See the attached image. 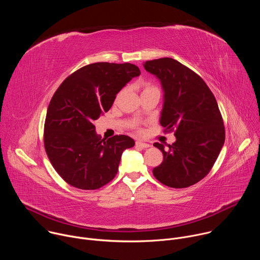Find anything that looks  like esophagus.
<instances>
[{"label": "esophagus", "instance_id": "1", "mask_svg": "<svg viewBox=\"0 0 260 260\" xmlns=\"http://www.w3.org/2000/svg\"><path fill=\"white\" fill-rule=\"evenodd\" d=\"M136 146H137V147H141V148H149V147H150V144L144 143V142H141V141H137V142H136Z\"/></svg>", "mask_w": 260, "mask_h": 260}]
</instances>
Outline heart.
Listing matches in <instances>:
<instances>
[{"label":"heart","instance_id":"heart-1","mask_svg":"<svg viewBox=\"0 0 260 260\" xmlns=\"http://www.w3.org/2000/svg\"><path fill=\"white\" fill-rule=\"evenodd\" d=\"M152 88H155L154 86H152V85H149V84H146L145 85V89L144 90H147V89H152Z\"/></svg>","mask_w":260,"mask_h":260}]
</instances>
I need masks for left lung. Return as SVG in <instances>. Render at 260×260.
Masks as SVG:
<instances>
[{"label": "left lung", "instance_id": "left-lung-1", "mask_svg": "<svg viewBox=\"0 0 260 260\" xmlns=\"http://www.w3.org/2000/svg\"><path fill=\"white\" fill-rule=\"evenodd\" d=\"M143 66L161 83L160 124L167 131L175 129L176 137V142L167 145L168 149L154 143L164 161L152 173L167 186H191L211 171L225 141L216 99L197 73L174 58L147 60Z\"/></svg>", "mask_w": 260, "mask_h": 260}]
</instances>
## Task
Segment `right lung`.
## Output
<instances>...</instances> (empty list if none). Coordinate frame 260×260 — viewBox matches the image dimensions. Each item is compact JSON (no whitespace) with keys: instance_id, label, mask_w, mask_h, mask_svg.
<instances>
[{"instance_id":"obj_1","label":"right lung","mask_w":260,"mask_h":260,"mask_svg":"<svg viewBox=\"0 0 260 260\" xmlns=\"http://www.w3.org/2000/svg\"><path fill=\"white\" fill-rule=\"evenodd\" d=\"M140 74L128 62H94L71 74L54 92L47 109L44 146L52 167L68 184L94 190L116 176L122 152L135 141L124 135L101 139L93 123Z\"/></svg>"}]
</instances>
